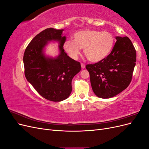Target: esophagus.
I'll return each instance as SVG.
<instances>
[{"label":"esophagus","instance_id":"34e87169","mask_svg":"<svg viewBox=\"0 0 149 149\" xmlns=\"http://www.w3.org/2000/svg\"><path fill=\"white\" fill-rule=\"evenodd\" d=\"M81 68H82V69L85 68V65H84V63H81Z\"/></svg>","mask_w":149,"mask_h":149}]
</instances>
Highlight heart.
<instances>
[{
	"mask_svg": "<svg viewBox=\"0 0 149 149\" xmlns=\"http://www.w3.org/2000/svg\"><path fill=\"white\" fill-rule=\"evenodd\" d=\"M73 40H66L63 44L65 50L73 58H77L80 48L88 60L93 63L102 61L113 49L115 38L109 31H101L93 29H84L75 32Z\"/></svg>",
	"mask_w": 149,
	"mask_h": 149,
	"instance_id": "b5f03b06",
	"label": "heart"
}]
</instances>
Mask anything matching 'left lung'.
Masks as SVG:
<instances>
[{"mask_svg":"<svg viewBox=\"0 0 149 149\" xmlns=\"http://www.w3.org/2000/svg\"><path fill=\"white\" fill-rule=\"evenodd\" d=\"M117 41L106 59L89 64L93 91L101 98L114 97L128 87L131 82L136 62V51L127 37H116Z\"/></svg>","mask_w":149,"mask_h":149,"instance_id":"obj_1","label":"left lung"}]
</instances>
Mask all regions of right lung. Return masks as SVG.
<instances>
[{
    "mask_svg": "<svg viewBox=\"0 0 149 149\" xmlns=\"http://www.w3.org/2000/svg\"><path fill=\"white\" fill-rule=\"evenodd\" d=\"M64 30L49 28L37 35L26 47L24 55L25 76L39 94L54 102L63 101L72 91L71 81L81 70V64L67 55L63 49ZM59 42L60 55L47 57L43 49L48 42Z\"/></svg>",
    "mask_w": 149,
    "mask_h": 149,
    "instance_id": "right-lung-1",
    "label": "right lung"
}]
</instances>
